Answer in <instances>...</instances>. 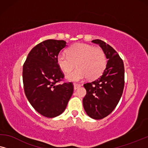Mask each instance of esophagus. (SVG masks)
<instances>
[{"mask_svg": "<svg viewBox=\"0 0 148 148\" xmlns=\"http://www.w3.org/2000/svg\"><path fill=\"white\" fill-rule=\"evenodd\" d=\"M80 86H81L80 84H74V90H76V89H78V88H80Z\"/></svg>", "mask_w": 148, "mask_h": 148, "instance_id": "34e87169", "label": "esophagus"}]
</instances>
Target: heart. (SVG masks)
<instances>
[{
	"label": "heart",
	"instance_id": "heart-1",
	"mask_svg": "<svg viewBox=\"0 0 148 148\" xmlns=\"http://www.w3.org/2000/svg\"><path fill=\"white\" fill-rule=\"evenodd\" d=\"M57 63L64 72L71 71L75 65L77 68L66 75L71 82H79L87 76L92 80L103 73L107 65L105 53L101 48L86 43H78L71 46L68 53L60 52L57 56Z\"/></svg>",
	"mask_w": 148,
	"mask_h": 148
}]
</instances>
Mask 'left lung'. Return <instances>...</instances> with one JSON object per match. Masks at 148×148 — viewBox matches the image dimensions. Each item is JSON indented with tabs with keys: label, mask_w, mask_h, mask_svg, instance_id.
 I'll use <instances>...</instances> for the list:
<instances>
[{
	"label": "left lung",
	"mask_w": 148,
	"mask_h": 148,
	"mask_svg": "<svg viewBox=\"0 0 148 148\" xmlns=\"http://www.w3.org/2000/svg\"><path fill=\"white\" fill-rule=\"evenodd\" d=\"M92 42L101 47L108 60L101 76L84 84L86 95L83 99V107L90 117L101 119L115 109L121 97L125 83L124 64L117 52L109 45L100 39Z\"/></svg>",
	"instance_id": "8db88e82"
}]
</instances>
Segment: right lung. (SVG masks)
<instances>
[{
    "label": "right lung",
    "instance_id": "right-lung-1",
    "mask_svg": "<svg viewBox=\"0 0 148 148\" xmlns=\"http://www.w3.org/2000/svg\"><path fill=\"white\" fill-rule=\"evenodd\" d=\"M66 46L64 40L43 41L31 50L23 67L26 97L35 111L45 117L61 115L73 94L72 83L58 84L64 74L58 65L57 56Z\"/></svg>",
    "mask_w": 148,
    "mask_h": 148
}]
</instances>
